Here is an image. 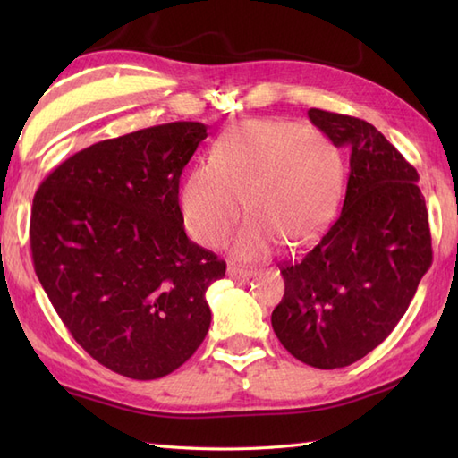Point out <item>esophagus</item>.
Instances as JSON below:
<instances>
[{"label": "esophagus", "instance_id": "1", "mask_svg": "<svg viewBox=\"0 0 458 458\" xmlns=\"http://www.w3.org/2000/svg\"><path fill=\"white\" fill-rule=\"evenodd\" d=\"M256 274V269H251V267H242V266H228V276L232 277V279H250L251 276Z\"/></svg>", "mask_w": 458, "mask_h": 458}]
</instances>
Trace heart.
I'll return each mask as SVG.
<instances>
[{"label": "heart", "mask_w": 458, "mask_h": 458, "mask_svg": "<svg viewBox=\"0 0 458 458\" xmlns=\"http://www.w3.org/2000/svg\"><path fill=\"white\" fill-rule=\"evenodd\" d=\"M343 157L315 125L285 120L242 122L214 143L212 159L192 165L181 187V214L191 236L218 248L246 207L240 258H264L289 242L301 246L335 216Z\"/></svg>", "instance_id": "heart-1"}]
</instances>
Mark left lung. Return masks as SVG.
<instances>
[{"label": "left lung", "mask_w": 458, "mask_h": 458, "mask_svg": "<svg viewBox=\"0 0 458 458\" xmlns=\"http://www.w3.org/2000/svg\"><path fill=\"white\" fill-rule=\"evenodd\" d=\"M309 118L350 151L346 194L313 250L279 267L285 295L271 327L301 362L333 369L400 323L431 267V230L420 174L372 123L318 108Z\"/></svg>", "instance_id": "1"}]
</instances>
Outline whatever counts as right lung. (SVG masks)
<instances>
[{"instance_id": "add662e5", "label": "right lung", "mask_w": 458, "mask_h": 458, "mask_svg": "<svg viewBox=\"0 0 458 458\" xmlns=\"http://www.w3.org/2000/svg\"><path fill=\"white\" fill-rule=\"evenodd\" d=\"M207 125L173 122L90 145L37 189L35 274L68 333L131 379L171 374L208 333L226 261L184 234L179 179Z\"/></svg>"}]
</instances>
